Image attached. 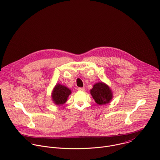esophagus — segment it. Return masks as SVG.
I'll use <instances>...</instances> for the list:
<instances>
[{"label": "esophagus", "instance_id": "34e87169", "mask_svg": "<svg viewBox=\"0 0 160 160\" xmlns=\"http://www.w3.org/2000/svg\"><path fill=\"white\" fill-rule=\"evenodd\" d=\"M78 90H80V91H84V90H85V88H84V87H78Z\"/></svg>", "mask_w": 160, "mask_h": 160}]
</instances>
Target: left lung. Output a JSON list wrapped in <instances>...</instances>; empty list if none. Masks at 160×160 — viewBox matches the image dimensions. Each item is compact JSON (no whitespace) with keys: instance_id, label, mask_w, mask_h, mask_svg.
I'll list each match as a JSON object with an SVG mask.
<instances>
[{"instance_id":"8db88e82","label":"left lung","mask_w":160,"mask_h":160,"mask_svg":"<svg viewBox=\"0 0 160 160\" xmlns=\"http://www.w3.org/2000/svg\"><path fill=\"white\" fill-rule=\"evenodd\" d=\"M90 93L95 102L98 105L108 103L112 98V93L110 88L102 82L95 84Z\"/></svg>"}]
</instances>
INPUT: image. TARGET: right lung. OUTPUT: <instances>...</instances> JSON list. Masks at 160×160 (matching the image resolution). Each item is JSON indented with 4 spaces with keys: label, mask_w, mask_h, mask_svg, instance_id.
<instances>
[{
    "label": "right lung",
    "mask_w": 160,
    "mask_h": 160,
    "mask_svg": "<svg viewBox=\"0 0 160 160\" xmlns=\"http://www.w3.org/2000/svg\"><path fill=\"white\" fill-rule=\"evenodd\" d=\"M71 93V90L64 85L58 84L55 86L52 93V100L57 105L65 103Z\"/></svg>",
    "instance_id": "1"
}]
</instances>
